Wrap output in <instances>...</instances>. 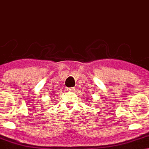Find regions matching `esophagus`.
Masks as SVG:
<instances>
[{
    "instance_id": "1",
    "label": "esophagus",
    "mask_w": 149,
    "mask_h": 149,
    "mask_svg": "<svg viewBox=\"0 0 149 149\" xmlns=\"http://www.w3.org/2000/svg\"><path fill=\"white\" fill-rule=\"evenodd\" d=\"M75 87H72V88H69L67 89V91H69V92H74L75 91Z\"/></svg>"
}]
</instances>
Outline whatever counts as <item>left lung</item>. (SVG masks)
Instances as JSON below:
<instances>
[{
    "mask_svg": "<svg viewBox=\"0 0 149 149\" xmlns=\"http://www.w3.org/2000/svg\"><path fill=\"white\" fill-rule=\"evenodd\" d=\"M88 100H89L88 102H91V99H88Z\"/></svg>",
    "mask_w": 149,
    "mask_h": 149,
    "instance_id": "left-lung-1",
    "label": "left lung"
}]
</instances>
